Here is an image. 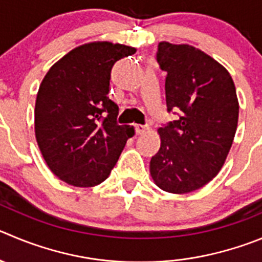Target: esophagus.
I'll list each match as a JSON object with an SVG mask.
<instances>
[{
  "label": "esophagus",
  "mask_w": 262,
  "mask_h": 262,
  "mask_svg": "<svg viewBox=\"0 0 262 262\" xmlns=\"http://www.w3.org/2000/svg\"><path fill=\"white\" fill-rule=\"evenodd\" d=\"M134 128H136L137 134H143L145 132L148 130V126L142 125V124H136V125H134Z\"/></svg>",
  "instance_id": "34e87169"
}]
</instances>
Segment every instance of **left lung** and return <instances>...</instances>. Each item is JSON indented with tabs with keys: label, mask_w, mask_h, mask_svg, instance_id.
I'll return each instance as SVG.
<instances>
[{
	"label": "left lung",
	"mask_w": 262,
	"mask_h": 262,
	"mask_svg": "<svg viewBox=\"0 0 262 262\" xmlns=\"http://www.w3.org/2000/svg\"><path fill=\"white\" fill-rule=\"evenodd\" d=\"M156 59L167 72V108L178 117L158 129L160 148L151 158L150 174L161 190L187 194L225 164L238 126L235 85L221 63L187 43L161 41Z\"/></svg>",
	"instance_id": "8db88e82"
}]
</instances>
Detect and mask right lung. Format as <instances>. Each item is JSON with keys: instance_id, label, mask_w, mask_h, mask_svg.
Masks as SVG:
<instances>
[{"instance_id": "add662e5", "label": "right lung", "mask_w": 262, "mask_h": 262, "mask_svg": "<svg viewBox=\"0 0 262 262\" xmlns=\"http://www.w3.org/2000/svg\"><path fill=\"white\" fill-rule=\"evenodd\" d=\"M136 48L93 41L72 49L43 77L35 104V134L49 169L63 182L93 187L111 173L134 126L119 125L108 98L112 66Z\"/></svg>"}]
</instances>
